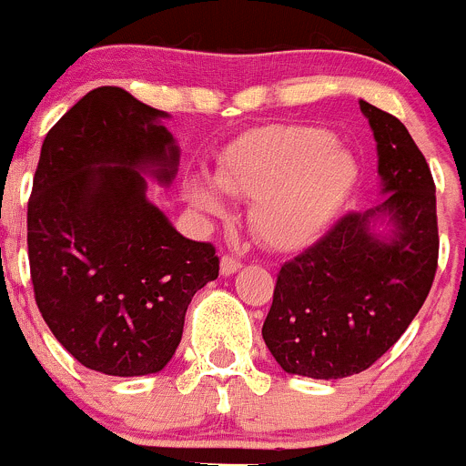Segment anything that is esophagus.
<instances>
[{
    "label": "esophagus",
    "instance_id": "34e87169",
    "mask_svg": "<svg viewBox=\"0 0 466 466\" xmlns=\"http://www.w3.org/2000/svg\"><path fill=\"white\" fill-rule=\"evenodd\" d=\"M238 268H241V259H238V257L223 255V259H220V272H223L225 277L234 275V272H237Z\"/></svg>",
    "mask_w": 466,
    "mask_h": 466
}]
</instances>
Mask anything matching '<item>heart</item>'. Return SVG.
<instances>
[{"instance_id": "heart-1", "label": "heart", "mask_w": 466, "mask_h": 466, "mask_svg": "<svg viewBox=\"0 0 466 466\" xmlns=\"http://www.w3.org/2000/svg\"><path fill=\"white\" fill-rule=\"evenodd\" d=\"M216 182L252 200L250 225L266 246L295 250L316 241L336 218L356 182V162L318 126H270L229 146ZM189 198L205 214L225 211L207 185H191Z\"/></svg>"}]
</instances>
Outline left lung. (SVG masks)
<instances>
[{
    "label": "left lung",
    "mask_w": 466,
    "mask_h": 466,
    "mask_svg": "<svg viewBox=\"0 0 466 466\" xmlns=\"http://www.w3.org/2000/svg\"><path fill=\"white\" fill-rule=\"evenodd\" d=\"M377 139L385 198L338 218L277 272L263 340L284 372L345 379L374 365L429 298L437 270L435 182L406 126L360 101ZM390 215L379 239L371 223Z\"/></svg>",
    "instance_id": "left-lung-1"
}]
</instances>
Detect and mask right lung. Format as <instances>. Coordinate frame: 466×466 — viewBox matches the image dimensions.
I'll use <instances>...</instances> for the list:
<instances>
[{
  "mask_svg": "<svg viewBox=\"0 0 466 466\" xmlns=\"http://www.w3.org/2000/svg\"><path fill=\"white\" fill-rule=\"evenodd\" d=\"M164 112L96 87L46 133L26 214L35 304L60 345L110 377L159 372L196 290L218 277L211 243L189 241L146 200L144 173L171 182Z\"/></svg>",
  "mask_w": 466,
  "mask_h": 466,
  "instance_id": "right-lung-1",
  "label": "right lung"
}]
</instances>
